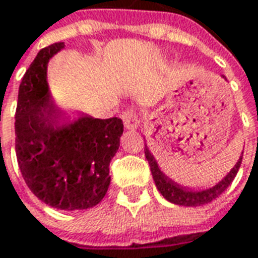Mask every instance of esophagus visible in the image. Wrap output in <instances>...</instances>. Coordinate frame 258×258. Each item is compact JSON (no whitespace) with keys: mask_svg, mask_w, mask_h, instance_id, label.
Segmentation results:
<instances>
[{"mask_svg":"<svg viewBox=\"0 0 258 258\" xmlns=\"http://www.w3.org/2000/svg\"><path fill=\"white\" fill-rule=\"evenodd\" d=\"M122 119H123V125L127 131H135L139 126V121H137L136 112L133 110H126L122 114Z\"/></svg>","mask_w":258,"mask_h":258,"instance_id":"esophagus-1","label":"esophagus"}]
</instances>
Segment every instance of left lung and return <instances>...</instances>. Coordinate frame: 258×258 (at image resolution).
Segmentation results:
<instances>
[{
    "instance_id": "obj_1",
    "label": "left lung",
    "mask_w": 258,
    "mask_h": 258,
    "mask_svg": "<svg viewBox=\"0 0 258 258\" xmlns=\"http://www.w3.org/2000/svg\"><path fill=\"white\" fill-rule=\"evenodd\" d=\"M224 78V77H223ZM146 152V158H147L148 163H150V169H151L152 178L155 181V185L159 192L162 194L163 198L172 202L174 205H180V206H202V205L210 204L212 201L216 198H219L221 194L224 192L225 189L228 188V185L232 183V180L236 176V173L239 170L240 163H242V157L243 152L238 159V162L235 163V166L228 172V174L225 176L223 180H220L219 183L206 189H195L189 188V187H184L181 184H177L176 181H173L172 178H169L165 173L159 169L158 162L155 161V158L150 152V148L146 144L144 148Z\"/></svg>"
}]
</instances>
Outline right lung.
Masks as SVG:
<instances>
[{
  "instance_id": "add662e5",
  "label": "right lung",
  "mask_w": 258,
  "mask_h": 258,
  "mask_svg": "<svg viewBox=\"0 0 258 258\" xmlns=\"http://www.w3.org/2000/svg\"><path fill=\"white\" fill-rule=\"evenodd\" d=\"M64 48L56 42L41 49L19 86L16 157L31 192L60 210L93 208L110 185V162L119 148L123 123L82 114L74 121L49 93L46 69Z\"/></svg>"
}]
</instances>
